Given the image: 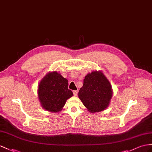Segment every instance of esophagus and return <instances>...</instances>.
Returning <instances> with one entry per match:
<instances>
[{"label": "esophagus", "instance_id": "esophagus-1", "mask_svg": "<svg viewBox=\"0 0 152 152\" xmlns=\"http://www.w3.org/2000/svg\"><path fill=\"white\" fill-rule=\"evenodd\" d=\"M73 93L74 95L76 96L77 94H78V90H73Z\"/></svg>", "mask_w": 152, "mask_h": 152}]
</instances>
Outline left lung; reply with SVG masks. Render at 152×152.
I'll list each match as a JSON object with an SVG mask.
<instances>
[{
    "label": "left lung",
    "instance_id": "8db88e82",
    "mask_svg": "<svg viewBox=\"0 0 152 152\" xmlns=\"http://www.w3.org/2000/svg\"><path fill=\"white\" fill-rule=\"evenodd\" d=\"M112 97V86L101 72H93L85 77L79 97L89 112L95 113L105 110Z\"/></svg>",
    "mask_w": 152,
    "mask_h": 152
}]
</instances>
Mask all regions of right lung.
<instances>
[{"mask_svg":"<svg viewBox=\"0 0 152 152\" xmlns=\"http://www.w3.org/2000/svg\"><path fill=\"white\" fill-rule=\"evenodd\" d=\"M39 99L43 108L48 112L61 111L73 92L68 89V81L57 72L48 73L40 81Z\"/></svg>","mask_w":152,"mask_h":152,"instance_id":"right-lung-1","label":"right lung"}]
</instances>
